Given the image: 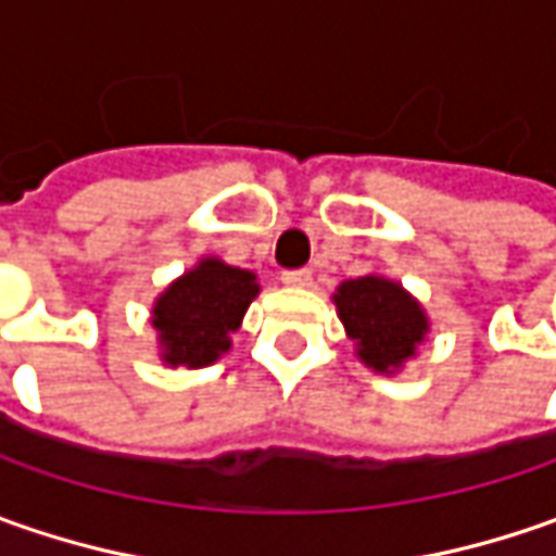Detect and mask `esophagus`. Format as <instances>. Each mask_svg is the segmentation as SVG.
I'll return each instance as SVG.
<instances>
[{"mask_svg": "<svg viewBox=\"0 0 556 556\" xmlns=\"http://www.w3.org/2000/svg\"><path fill=\"white\" fill-rule=\"evenodd\" d=\"M281 281L290 288H306L312 281V271L309 268H288V271H281Z\"/></svg>", "mask_w": 556, "mask_h": 556, "instance_id": "34e87169", "label": "esophagus"}]
</instances>
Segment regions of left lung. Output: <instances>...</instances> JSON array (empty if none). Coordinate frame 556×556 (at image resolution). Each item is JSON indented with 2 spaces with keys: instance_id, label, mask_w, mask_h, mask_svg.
Instances as JSON below:
<instances>
[{
  "instance_id": "1",
  "label": "left lung",
  "mask_w": 556,
  "mask_h": 556,
  "mask_svg": "<svg viewBox=\"0 0 556 556\" xmlns=\"http://www.w3.org/2000/svg\"><path fill=\"white\" fill-rule=\"evenodd\" d=\"M337 312L374 371L399 368L427 333V318L405 290L387 278H355L337 290Z\"/></svg>"
}]
</instances>
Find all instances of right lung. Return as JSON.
I'll return each mask as SVG.
<instances>
[{"label":"right lung","instance_id":"1","mask_svg":"<svg viewBox=\"0 0 556 556\" xmlns=\"http://www.w3.org/2000/svg\"><path fill=\"white\" fill-rule=\"evenodd\" d=\"M260 293L253 271L206 260L182 275L154 306V328L161 331L163 358L169 365L201 368L231 346L250 300Z\"/></svg>","mask_w":556,"mask_h":556}]
</instances>
